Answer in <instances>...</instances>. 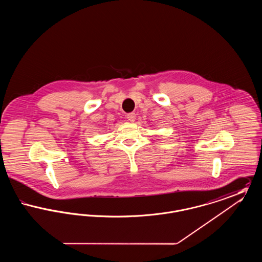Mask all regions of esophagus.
Masks as SVG:
<instances>
[{
  "label": "esophagus",
  "instance_id": "esophagus-1",
  "mask_svg": "<svg viewBox=\"0 0 262 262\" xmlns=\"http://www.w3.org/2000/svg\"><path fill=\"white\" fill-rule=\"evenodd\" d=\"M125 118L127 119V121L129 122H135L136 121V114L135 113H128Z\"/></svg>",
  "mask_w": 262,
  "mask_h": 262
}]
</instances>
